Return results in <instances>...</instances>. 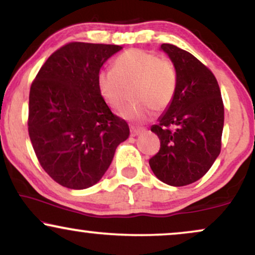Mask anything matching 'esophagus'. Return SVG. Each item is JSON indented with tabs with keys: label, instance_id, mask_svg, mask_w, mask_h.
Returning a JSON list of instances; mask_svg holds the SVG:
<instances>
[{
	"label": "esophagus",
	"instance_id": "obj_1",
	"mask_svg": "<svg viewBox=\"0 0 255 255\" xmlns=\"http://www.w3.org/2000/svg\"><path fill=\"white\" fill-rule=\"evenodd\" d=\"M142 132H145V128L131 127V135H132V137H137V135L142 133Z\"/></svg>",
	"mask_w": 255,
	"mask_h": 255
}]
</instances>
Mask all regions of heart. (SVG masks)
Segmentation results:
<instances>
[{"label":"heart","instance_id":"obj_1","mask_svg":"<svg viewBox=\"0 0 255 255\" xmlns=\"http://www.w3.org/2000/svg\"><path fill=\"white\" fill-rule=\"evenodd\" d=\"M133 87L132 97L137 103L123 108L120 116L144 122L152 116V109L159 113L170 106L177 87L176 69L153 52L132 48L118 55L113 69H103L97 75L100 95L113 109L123 106L128 89Z\"/></svg>","mask_w":255,"mask_h":255}]
</instances>
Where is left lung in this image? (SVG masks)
<instances>
[{
	"instance_id": "obj_1",
	"label": "left lung",
	"mask_w": 255,
	"mask_h": 255,
	"mask_svg": "<svg viewBox=\"0 0 255 255\" xmlns=\"http://www.w3.org/2000/svg\"><path fill=\"white\" fill-rule=\"evenodd\" d=\"M177 74L175 96L151 131L160 149L149 159L152 172L163 183L182 187L200 180L221 153L224 106L210 69L175 45L162 44Z\"/></svg>"
}]
</instances>
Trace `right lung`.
Listing matches in <instances>:
<instances>
[{
	"label": "right lung",
	"instance_id": "add662e5",
	"mask_svg": "<svg viewBox=\"0 0 255 255\" xmlns=\"http://www.w3.org/2000/svg\"><path fill=\"white\" fill-rule=\"evenodd\" d=\"M118 45L69 43L55 51L31 85L29 135L45 172L69 189L96 184L127 140V122L111 113L97 75Z\"/></svg>",
	"mask_w": 255,
	"mask_h": 255
}]
</instances>
